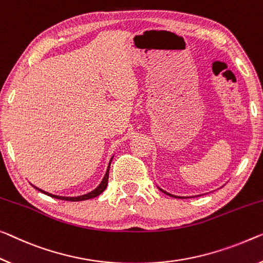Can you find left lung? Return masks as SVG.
Listing matches in <instances>:
<instances>
[{"label": "left lung", "mask_w": 263, "mask_h": 263, "mask_svg": "<svg viewBox=\"0 0 263 263\" xmlns=\"http://www.w3.org/2000/svg\"><path fill=\"white\" fill-rule=\"evenodd\" d=\"M160 191H161V192H163L164 194H167V195H169V196L176 197V199H183V197H181V196H174V195H172V194H169V193H167V192H164V191H162V189H161V188H160ZM184 199H185V197H184Z\"/></svg>", "instance_id": "1"}]
</instances>
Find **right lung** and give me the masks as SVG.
<instances>
[{
	"label": "right lung",
	"mask_w": 263,
	"mask_h": 263,
	"mask_svg": "<svg viewBox=\"0 0 263 263\" xmlns=\"http://www.w3.org/2000/svg\"><path fill=\"white\" fill-rule=\"evenodd\" d=\"M111 160H112V157H111V159H110V162H109L108 169H107V172H106V175H104L103 180L101 181V183L99 184V187H98V188H95L94 191H92V192H90V193L86 194V195H81V196H78V197H66V196H58V195H52V194H49V193H46V192H43V191H41V189H39V188H36V187H35V188L37 189V191L42 192V193H44V194H47V195H49V196H51V197H54V199H59V200H64V201H74V202H76V201H84V200L94 199V197L99 196L100 194H102V193L104 192V189L107 188V184H108V177H109V168H110Z\"/></svg>",
	"instance_id": "add662e5"
}]
</instances>
